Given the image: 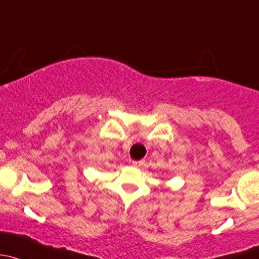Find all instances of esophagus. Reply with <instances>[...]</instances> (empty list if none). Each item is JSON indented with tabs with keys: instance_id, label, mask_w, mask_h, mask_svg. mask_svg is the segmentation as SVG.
<instances>
[{
	"instance_id": "1",
	"label": "esophagus",
	"mask_w": 259,
	"mask_h": 259,
	"mask_svg": "<svg viewBox=\"0 0 259 259\" xmlns=\"http://www.w3.org/2000/svg\"><path fill=\"white\" fill-rule=\"evenodd\" d=\"M145 163V161H132V164L135 167H140V166H142V164Z\"/></svg>"
}]
</instances>
